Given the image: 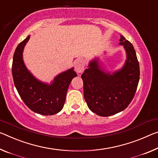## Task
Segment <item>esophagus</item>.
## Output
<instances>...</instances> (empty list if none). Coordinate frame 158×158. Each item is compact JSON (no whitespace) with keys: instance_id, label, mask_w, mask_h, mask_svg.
Instances as JSON below:
<instances>
[{"instance_id":"34e87169","label":"esophagus","mask_w":158,"mask_h":158,"mask_svg":"<svg viewBox=\"0 0 158 158\" xmlns=\"http://www.w3.org/2000/svg\"><path fill=\"white\" fill-rule=\"evenodd\" d=\"M74 69L75 71H76L77 73H81L82 72L84 71V64L82 61L81 60H78L75 62L74 64Z\"/></svg>"}]
</instances>
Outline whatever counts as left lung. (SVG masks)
<instances>
[{"mask_svg":"<svg viewBox=\"0 0 158 158\" xmlns=\"http://www.w3.org/2000/svg\"><path fill=\"white\" fill-rule=\"evenodd\" d=\"M119 45L124 46L127 60L124 67L112 74L104 72L95 59L81 74L84 96L91 110L99 116L113 115L126 109L136 91L140 69L136 51L121 35Z\"/></svg>","mask_w":158,"mask_h":158,"instance_id":"1","label":"left lung"}]
</instances>
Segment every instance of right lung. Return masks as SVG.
I'll list each match as a JSON object with an SVG mask.
<instances>
[{
    "label": "right lung",
    "instance_id": "right-lung-1",
    "mask_svg": "<svg viewBox=\"0 0 158 158\" xmlns=\"http://www.w3.org/2000/svg\"><path fill=\"white\" fill-rule=\"evenodd\" d=\"M28 36L19 44L15 51L12 73L15 86L25 105L34 112L43 115H52L62 109L67 89L72 79L77 74L74 68L60 74L51 84L39 81L25 67L22 52Z\"/></svg>",
    "mask_w": 158,
    "mask_h": 158
}]
</instances>
